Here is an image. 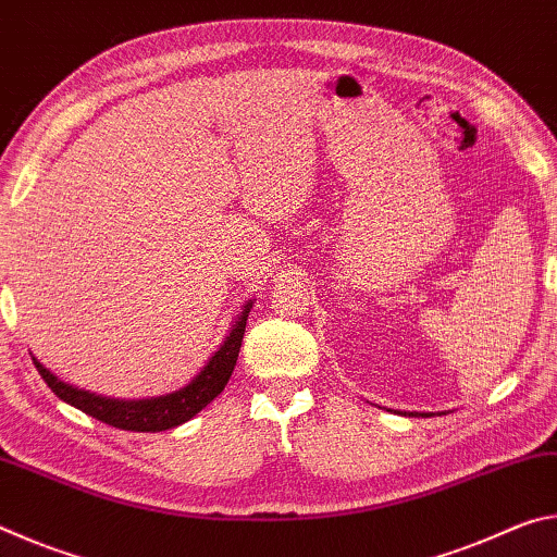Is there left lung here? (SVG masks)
I'll use <instances>...</instances> for the list:
<instances>
[{
    "instance_id": "obj_1",
    "label": "left lung",
    "mask_w": 557,
    "mask_h": 557,
    "mask_svg": "<svg viewBox=\"0 0 557 557\" xmlns=\"http://www.w3.org/2000/svg\"><path fill=\"white\" fill-rule=\"evenodd\" d=\"M398 414H412V418H432L435 412H400L398 410ZM442 414H445V412H442Z\"/></svg>"
}]
</instances>
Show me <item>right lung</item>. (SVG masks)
<instances>
[{"label": "right lung", "mask_w": 557, "mask_h": 557, "mask_svg": "<svg viewBox=\"0 0 557 557\" xmlns=\"http://www.w3.org/2000/svg\"><path fill=\"white\" fill-rule=\"evenodd\" d=\"M250 309H252V299L245 301L243 312L235 317V322L228 329V336L223 338V344L209 356V361L203 363V369L196 373L191 381L182 385L178 391L154 395V398L122 400V398H108V395L75 388V385L63 383L59 375L46 369L39 358L36 356L32 358H34L36 371L41 373L46 385H49V388L59 395L63 403L83 410L86 414H90V418H96L117 430L164 432V430L184 425V422L196 418V414H199L213 398H219L235 369V361H238L245 322H248Z\"/></svg>", "instance_id": "1"}]
</instances>
